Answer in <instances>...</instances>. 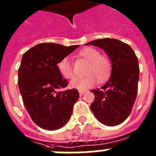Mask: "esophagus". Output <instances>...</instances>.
I'll return each mask as SVG.
<instances>
[{
  "label": "esophagus",
  "instance_id": "obj_1",
  "mask_svg": "<svg viewBox=\"0 0 156 156\" xmlns=\"http://www.w3.org/2000/svg\"><path fill=\"white\" fill-rule=\"evenodd\" d=\"M85 93H86L85 90H79V95H80V96H83Z\"/></svg>",
  "mask_w": 156,
  "mask_h": 156
}]
</instances>
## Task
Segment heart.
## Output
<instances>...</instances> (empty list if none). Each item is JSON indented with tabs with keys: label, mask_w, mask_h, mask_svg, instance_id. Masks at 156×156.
<instances>
[{
	"label": "heart",
	"mask_w": 156,
	"mask_h": 156,
	"mask_svg": "<svg viewBox=\"0 0 156 156\" xmlns=\"http://www.w3.org/2000/svg\"><path fill=\"white\" fill-rule=\"evenodd\" d=\"M80 55L90 62L86 74L87 75L83 78H75L70 82V87L79 90H87L92 87L96 83L104 82L108 78L111 73V61L107 56H102L100 51L94 48H86L82 50ZM59 72L65 78L71 79L73 78V66L69 57H64L57 64Z\"/></svg>",
	"instance_id": "b5f03b06"
}]
</instances>
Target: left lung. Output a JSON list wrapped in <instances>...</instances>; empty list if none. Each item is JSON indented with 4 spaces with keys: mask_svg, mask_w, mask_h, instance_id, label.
I'll list each match as a JSON object with an SVG mask.
<instances>
[{
    "mask_svg": "<svg viewBox=\"0 0 156 156\" xmlns=\"http://www.w3.org/2000/svg\"><path fill=\"white\" fill-rule=\"evenodd\" d=\"M89 44L104 50L112 63L108 81L100 89L91 90L95 100L90 109L102 124L117 126L129 116L137 97L138 57L129 45L116 39H100L86 44Z\"/></svg>",
    "mask_w": 156,
    "mask_h": 156,
    "instance_id": "obj_1",
    "label": "left lung"
}]
</instances>
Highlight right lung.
Listing matches in <instances>:
<instances>
[{
    "label": "right lung",
    "mask_w": 156,
    "mask_h": 156,
    "mask_svg": "<svg viewBox=\"0 0 156 156\" xmlns=\"http://www.w3.org/2000/svg\"><path fill=\"white\" fill-rule=\"evenodd\" d=\"M78 47L43 43L23 54L18 87L26 109L40 128L58 129L70 118L79 94L76 89L61 91L68 82L62 78L57 64Z\"/></svg>",
    "instance_id": "add662e5"
}]
</instances>
